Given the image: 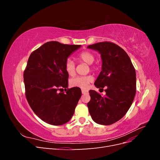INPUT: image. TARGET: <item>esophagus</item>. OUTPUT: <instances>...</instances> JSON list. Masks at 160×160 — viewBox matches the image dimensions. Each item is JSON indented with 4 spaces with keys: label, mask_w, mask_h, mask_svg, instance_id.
Wrapping results in <instances>:
<instances>
[{
    "label": "esophagus",
    "mask_w": 160,
    "mask_h": 160,
    "mask_svg": "<svg viewBox=\"0 0 160 160\" xmlns=\"http://www.w3.org/2000/svg\"><path fill=\"white\" fill-rule=\"evenodd\" d=\"M81 92H82V93H83V94H87V93H88V90L82 89V90H81Z\"/></svg>",
    "instance_id": "esophagus-1"
}]
</instances>
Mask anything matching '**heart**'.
Segmentation results:
<instances>
[{
	"label": "heart",
	"mask_w": 160,
	"mask_h": 160,
	"mask_svg": "<svg viewBox=\"0 0 160 160\" xmlns=\"http://www.w3.org/2000/svg\"><path fill=\"white\" fill-rule=\"evenodd\" d=\"M78 59L82 62L91 65V69L95 70V67L91 65L95 61V56L89 51H83L78 55ZM65 70L67 74L70 76H73L75 74V65L74 62L71 59H67L65 62ZM93 81V77L91 75L79 76L74 77L70 80V85L72 87H76L81 89H86L88 88L90 83Z\"/></svg>",
	"instance_id": "b5f03b06"
}]
</instances>
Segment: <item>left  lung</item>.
Instances as JSON below:
<instances>
[{
	"label": "left lung",
	"instance_id": "left-lung-1",
	"mask_svg": "<svg viewBox=\"0 0 160 160\" xmlns=\"http://www.w3.org/2000/svg\"><path fill=\"white\" fill-rule=\"evenodd\" d=\"M88 48L101 54L102 71L95 85L106 88L105 96L94 90L89 91V113L97 123L113 124L126 114L133 103L136 93L135 70L127 52L113 42H100Z\"/></svg>",
	"mask_w": 160,
	"mask_h": 160
}]
</instances>
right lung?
Wrapping results in <instances>:
<instances>
[{
    "mask_svg": "<svg viewBox=\"0 0 160 160\" xmlns=\"http://www.w3.org/2000/svg\"><path fill=\"white\" fill-rule=\"evenodd\" d=\"M81 47L49 41L31 54L24 71L26 98L43 122L53 125L65 124L72 118L81 96L79 88L68 87L69 75L65 62ZM65 88L66 93L61 91Z\"/></svg>",
    "mask_w": 160,
    "mask_h": 160,
    "instance_id": "1",
    "label": "right lung"
}]
</instances>
